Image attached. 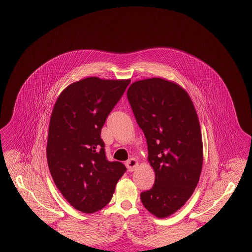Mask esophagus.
<instances>
[{
    "label": "esophagus",
    "instance_id": "1",
    "mask_svg": "<svg viewBox=\"0 0 252 252\" xmlns=\"http://www.w3.org/2000/svg\"><path fill=\"white\" fill-rule=\"evenodd\" d=\"M138 166H139V162L135 158H131L126 162V167L129 172H134Z\"/></svg>",
    "mask_w": 252,
    "mask_h": 252
}]
</instances>
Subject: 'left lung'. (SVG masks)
I'll use <instances>...</instances> for the list:
<instances>
[{
    "instance_id": "obj_1",
    "label": "left lung",
    "mask_w": 252,
    "mask_h": 252,
    "mask_svg": "<svg viewBox=\"0 0 252 252\" xmlns=\"http://www.w3.org/2000/svg\"><path fill=\"white\" fill-rule=\"evenodd\" d=\"M127 98L155 173L153 187L141 200L157 218L169 217L189 200L201 176L203 140L196 109L184 88L163 77L133 82Z\"/></svg>"
}]
</instances>
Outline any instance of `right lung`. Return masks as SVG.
<instances>
[{
	"instance_id": "add662e5",
	"label": "right lung",
	"mask_w": 252,
	"mask_h": 252,
	"mask_svg": "<svg viewBox=\"0 0 252 252\" xmlns=\"http://www.w3.org/2000/svg\"><path fill=\"white\" fill-rule=\"evenodd\" d=\"M130 81L85 77L68 85L54 105L47 164L63 197L79 212L106 207L126 171L122 163L107 160L101 130Z\"/></svg>"
}]
</instances>
